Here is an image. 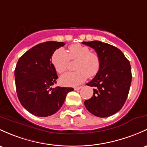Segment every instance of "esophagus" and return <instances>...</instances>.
Returning <instances> with one entry per match:
<instances>
[{
	"instance_id": "obj_1",
	"label": "esophagus",
	"mask_w": 147,
	"mask_h": 147,
	"mask_svg": "<svg viewBox=\"0 0 147 147\" xmlns=\"http://www.w3.org/2000/svg\"><path fill=\"white\" fill-rule=\"evenodd\" d=\"M82 88V86H78V87H75V88H74V89L75 90V91H78V90H80V89H81V88Z\"/></svg>"
}]
</instances>
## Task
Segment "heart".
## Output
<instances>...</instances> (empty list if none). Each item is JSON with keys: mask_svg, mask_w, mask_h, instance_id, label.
<instances>
[{"mask_svg": "<svg viewBox=\"0 0 147 147\" xmlns=\"http://www.w3.org/2000/svg\"><path fill=\"white\" fill-rule=\"evenodd\" d=\"M77 61L76 72H69L60 77V82L66 86H75L81 84L87 77H93L99 72L101 60L98 54L91 52L89 47L80 44L69 47L68 53L63 48L57 49L53 54L51 63L58 73H63L67 70L69 61Z\"/></svg>", "mask_w": 147, "mask_h": 147, "instance_id": "1", "label": "heart"}]
</instances>
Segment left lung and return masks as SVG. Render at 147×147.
I'll return each instance as SVG.
<instances>
[{
  "mask_svg": "<svg viewBox=\"0 0 147 147\" xmlns=\"http://www.w3.org/2000/svg\"><path fill=\"white\" fill-rule=\"evenodd\" d=\"M100 56L101 67L86 84L94 86L93 95L84 101L89 112L98 117H107L118 112L126 100L132 81L130 62L116 47L98 40L82 42Z\"/></svg>",
  "mask_w": 147,
  "mask_h": 147,
  "instance_id": "1",
  "label": "left lung"
}]
</instances>
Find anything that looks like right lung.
I'll return each instance as SVG.
<instances>
[{
  "label": "right lung",
  "instance_id": "add662e5",
  "mask_svg": "<svg viewBox=\"0 0 147 147\" xmlns=\"http://www.w3.org/2000/svg\"><path fill=\"white\" fill-rule=\"evenodd\" d=\"M65 45L62 42L40 43L19 58L15 70L16 89L23 107L37 117H46L61 109L66 95L73 88L52 86L58 79L51 63L56 49Z\"/></svg>",
  "mask_w": 147,
  "mask_h": 147
}]
</instances>
